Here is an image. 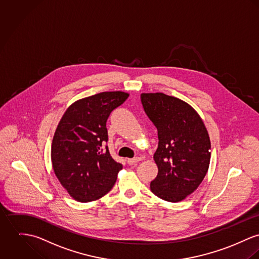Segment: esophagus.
<instances>
[{"label": "esophagus", "mask_w": 259, "mask_h": 259, "mask_svg": "<svg viewBox=\"0 0 259 259\" xmlns=\"http://www.w3.org/2000/svg\"><path fill=\"white\" fill-rule=\"evenodd\" d=\"M140 161H141L140 157H136V158H133V159H127V163L129 165H134V164H136V163H138Z\"/></svg>", "instance_id": "1"}]
</instances>
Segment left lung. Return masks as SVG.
I'll list each match as a JSON object with an SVG mask.
<instances>
[{"label": "left lung", "mask_w": 259, "mask_h": 259, "mask_svg": "<svg viewBox=\"0 0 259 259\" xmlns=\"http://www.w3.org/2000/svg\"><path fill=\"white\" fill-rule=\"evenodd\" d=\"M141 102L159 139L154 154L158 175L151 182V191L164 201H183L198 189L208 170L207 130L198 112L177 97L142 93Z\"/></svg>", "instance_id": "obj_1"}]
</instances>
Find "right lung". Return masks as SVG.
Wrapping results in <instances>:
<instances>
[{
    "label": "right lung",
    "instance_id": "obj_1",
    "mask_svg": "<svg viewBox=\"0 0 259 259\" xmlns=\"http://www.w3.org/2000/svg\"><path fill=\"white\" fill-rule=\"evenodd\" d=\"M106 91L72 103L58 123L52 144V163L61 186L75 201L88 202L106 195L122 165L111 157L106 121L128 98Z\"/></svg>",
    "mask_w": 259,
    "mask_h": 259
}]
</instances>
